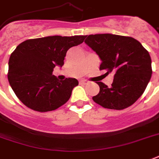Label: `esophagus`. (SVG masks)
I'll use <instances>...</instances> for the list:
<instances>
[{"instance_id":"esophagus-1","label":"esophagus","mask_w":159,"mask_h":159,"mask_svg":"<svg viewBox=\"0 0 159 159\" xmlns=\"http://www.w3.org/2000/svg\"><path fill=\"white\" fill-rule=\"evenodd\" d=\"M88 83L87 80H80V84H86Z\"/></svg>"}]
</instances>
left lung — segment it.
Wrapping results in <instances>:
<instances>
[{"label":"left lung","instance_id":"left-lung-1","mask_svg":"<svg viewBox=\"0 0 159 159\" xmlns=\"http://www.w3.org/2000/svg\"><path fill=\"white\" fill-rule=\"evenodd\" d=\"M84 43L102 61L100 70L114 74L108 87L97 82L100 91L92 97L105 108L121 110L135 103L143 94L152 76L151 57L138 40L112 34L86 35Z\"/></svg>","mask_w":159,"mask_h":159}]
</instances>
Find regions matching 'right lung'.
I'll list each match as a JSON object with an SVG mask.
<instances>
[{"label": "right lung", "instance_id": "right-lung-1", "mask_svg": "<svg viewBox=\"0 0 159 159\" xmlns=\"http://www.w3.org/2000/svg\"><path fill=\"white\" fill-rule=\"evenodd\" d=\"M85 35L46 36L19 44L8 62L7 78L23 103L38 112L52 111L66 103L76 79L59 80L52 75L56 66L62 68L69 48L81 44Z\"/></svg>", "mask_w": 159, "mask_h": 159}]
</instances>
